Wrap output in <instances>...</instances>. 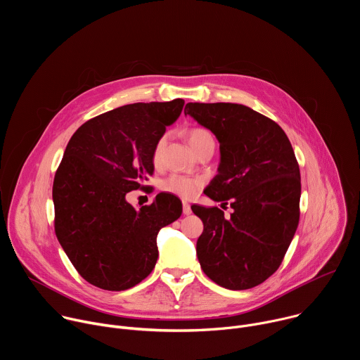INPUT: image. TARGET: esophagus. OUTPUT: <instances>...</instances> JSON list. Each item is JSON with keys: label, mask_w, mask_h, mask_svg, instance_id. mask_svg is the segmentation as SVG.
Returning a JSON list of instances; mask_svg holds the SVG:
<instances>
[{"label": "esophagus", "mask_w": 360, "mask_h": 360, "mask_svg": "<svg viewBox=\"0 0 360 360\" xmlns=\"http://www.w3.org/2000/svg\"><path fill=\"white\" fill-rule=\"evenodd\" d=\"M182 207H184V215H191V214H192L191 205H189L186 200H184V202H182Z\"/></svg>", "instance_id": "obj_1"}]
</instances>
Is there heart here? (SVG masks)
I'll return each instance as SVG.
<instances>
[{
  "label": "heart",
  "mask_w": 360,
  "mask_h": 360,
  "mask_svg": "<svg viewBox=\"0 0 360 360\" xmlns=\"http://www.w3.org/2000/svg\"><path fill=\"white\" fill-rule=\"evenodd\" d=\"M188 141L189 145L192 146L193 150H196L199 146L208 143V142H214V136L212 134L205 129L202 127H195L188 132ZM165 143V138H161L157 145L155 149H153V161L158 162L161 152ZM200 186V181L196 178H189V176H184V175H171L164 184H162V189L167 192H171L174 195L182 196V198H191L196 193V191Z\"/></svg>",
  "instance_id": "1"
}]
</instances>
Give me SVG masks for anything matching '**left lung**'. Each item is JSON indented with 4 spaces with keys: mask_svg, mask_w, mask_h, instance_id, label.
<instances>
[{
    "mask_svg": "<svg viewBox=\"0 0 360 360\" xmlns=\"http://www.w3.org/2000/svg\"><path fill=\"white\" fill-rule=\"evenodd\" d=\"M185 115L219 142L218 174L203 193L233 212L192 205L203 222L196 242L202 271L231 290L265 282L281 265L299 224L300 172L283 129L232 102H188Z\"/></svg>",
    "mask_w": 360,
    "mask_h": 360,
    "instance_id": "1",
    "label": "left lung"
}]
</instances>
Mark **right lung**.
I'll use <instances>...</instances> for the list:
<instances>
[{"mask_svg": "<svg viewBox=\"0 0 360 360\" xmlns=\"http://www.w3.org/2000/svg\"><path fill=\"white\" fill-rule=\"evenodd\" d=\"M185 101L138 102L98 115L71 136L53 185L56 235L78 274L105 290L143 281L158 259L160 231L182 214L158 193L139 210L127 200L153 174V149Z\"/></svg>", "mask_w": 360, "mask_h": 360, "instance_id": "add662e5", "label": "right lung"}]
</instances>
